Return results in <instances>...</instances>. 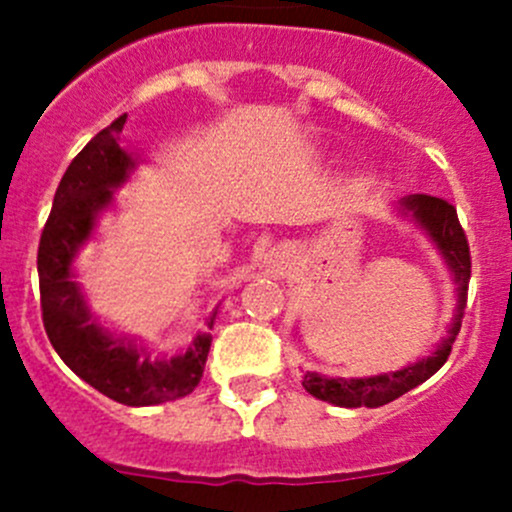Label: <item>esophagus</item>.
I'll list each match as a JSON object with an SVG mask.
<instances>
[{"label": "esophagus", "mask_w": 512, "mask_h": 512, "mask_svg": "<svg viewBox=\"0 0 512 512\" xmlns=\"http://www.w3.org/2000/svg\"><path fill=\"white\" fill-rule=\"evenodd\" d=\"M294 262H297V257L289 250H285V247H275V250H270L265 255V267L267 270L277 272V275H285V272L292 270Z\"/></svg>", "instance_id": "obj_1"}]
</instances>
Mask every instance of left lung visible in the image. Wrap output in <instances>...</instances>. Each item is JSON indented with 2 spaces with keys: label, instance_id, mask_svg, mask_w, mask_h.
Segmentation results:
<instances>
[{
  "label": "left lung",
  "instance_id": "1",
  "mask_svg": "<svg viewBox=\"0 0 512 512\" xmlns=\"http://www.w3.org/2000/svg\"><path fill=\"white\" fill-rule=\"evenodd\" d=\"M401 218H409L416 227L426 232L431 245L436 247L438 255L443 257L446 267L453 275L456 285V312H453L451 324H448L446 337L438 342V347L423 359L406 364L396 371L374 376H359V379H344V376H324L317 371H307L302 379V386L319 401L342 406V409H379L389 401L399 399L406 391L416 389L426 379H431L451 354V344L456 342L461 332L463 307H466L468 280H471V250H468L466 232L458 223L456 208L451 203L433 195H406L396 203Z\"/></svg>",
  "mask_w": 512,
  "mask_h": 512
}]
</instances>
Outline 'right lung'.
<instances>
[{
	"instance_id": "right-lung-1",
	"label": "right lung",
	"mask_w": 512,
	"mask_h": 512,
	"mask_svg": "<svg viewBox=\"0 0 512 512\" xmlns=\"http://www.w3.org/2000/svg\"><path fill=\"white\" fill-rule=\"evenodd\" d=\"M123 123L126 116L96 133L56 188L36 257L41 319L51 347L86 384L118 404L156 406L188 396L200 384L213 337L200 332L183 354L151 356V349L133 337L98 322L74 270L81 247L94 240L101 215L116 205V190L141 163L121 146ZM215 314L218 309L208 317L210 329Z\"/></svg>"
}]
</instances>
